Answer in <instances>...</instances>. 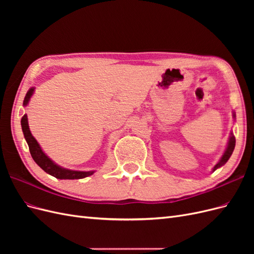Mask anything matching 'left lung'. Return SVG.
Instances as JSON below:
<instances>
[{
	"instance_id": "8db88e82",
	"label": "left lung",
	"mask_w": 254,
	"mask_h": 254,
	"mask_svg": "<svg viewBox=\"0 0 254 254\" xmlns=\"http://www.w3.org/2000/svg\"><path fill=\"white\" fill-rule=\"evenodd\" d=\"M233 118L235 119V113L233 112ZM234 147H235V136L233 135V133L231 132L230 133V136H229V141H228V145H227V148L224 152V155H222V157L220 158V160L218 161V163L214 166L213 168V172H215L217 170V168L221 167L222 165H225L227 163V161L230 159V157H231L232 152L234 150Z\"/></svg>"
}]
</instances>
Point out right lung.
I'll list each match as a JSON object with an SVG mask.
<instances>
[{
  "instance_id": "right-lung-1",
  "label": "right lung",
  "mask_w": 254,
  "mask_h": 254,
  "mask_svg": "<svg viewBox=\"0 0 254 254\" xmlns=\"http://www.w3.org/2000/svg\"><path fill=\"white\" fill-rule=\"evenodd\" d=\"M34 91H35V88H30L27 91V93L24 98V102H23V106H27L30 97H32V95L34 94ZM21 126H22L23 134H24L25 140L28 144L30 155H32L35 162L39 165L45 173L50 174L51 176L55 177V178H57V179H68V180L82 179V178H86V177L94 174V171H90V172L72 171V170H66V168H64V167L57 165L55 162H54V161H52L47 155H45L43 150L41 149L40 145L38 144V142L33 136L32 132H30L26 114H24L22 117Z\"/></svg>"
}]
</instances>
